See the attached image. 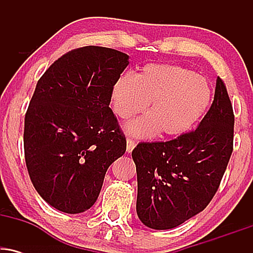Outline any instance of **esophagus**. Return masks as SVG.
Masks as SVG:
<instances>
[{
	"instance_id": "esophagus-1",
	"label": "esophagus",
	"mask_w": 253,
	"mask_h": 253,
	"mask_svg": "<svg viewBox=\"0 0 253 253\" xmlns=\"http://www.w3.org/2000/svg\"><path fill=\"white\" fill-rule=\"evenodd\" d=\"M127 147H126V150H127V152H132V151H133V149H134V147H135V143H134V141H133L132 140V139H127Z\"/></svg>"
}]
</instances>
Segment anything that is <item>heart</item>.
<instances>
[{"label": "heart", "mask_w": 253, "mask_h": 253, "mask_svg": "<svg viewBox=\"0 0 253 253\" xmlns=\"http://www.w3.org/2000/svg\"><path fill=\"white\" fill-rule=\"evenodd\" d=\"M211 101L208 81L185 66L147 64L136 76H120L112 88L113 109L127 120L143 113L147 115L126 125L127 133L150 138L179 136L201 120Z\"/></svg>", "instance_id": "b5f03b06"}]
</instances>
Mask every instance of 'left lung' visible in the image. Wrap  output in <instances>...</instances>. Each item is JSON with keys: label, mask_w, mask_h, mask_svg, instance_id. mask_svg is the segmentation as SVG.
<instances>
[{"label": "left lung", "mask_w": 253, "mask_h": 253, "mask_svg": "<svg viewBox=\"0 0 253 253\" xmlns=\"http://www.w3.org/2000/svg\"><path fill=\"white\" fill-rule=\"evenodd\" d=\"M233 127L231 101L217 77L213 103L195 130L136 145V214L145 226L177 227L207 207L233 151Z\"/></svg>", "instance_id": "obj_1"}]
</instances>
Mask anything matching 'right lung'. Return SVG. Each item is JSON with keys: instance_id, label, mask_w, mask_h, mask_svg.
Returning <instances> with one entry per match:
<instances>
[{"instance_id": "right-lung-1", "label": "right lung", "mask_w": 253, "mask_h": 253, "mask_svg": "<svg viewBox=\"0 0 253 253\" xmlns=\"http://www.w3.org/2000/svg\"><path fill=\"white\" fill-rule=\"evenodd\" d=\"M128 59L85 46L60 57L38 81L25 117V159L38 194L58 211L89 210L110 164L126 151L109 103Z\"/></svg>"}]
</instances>
